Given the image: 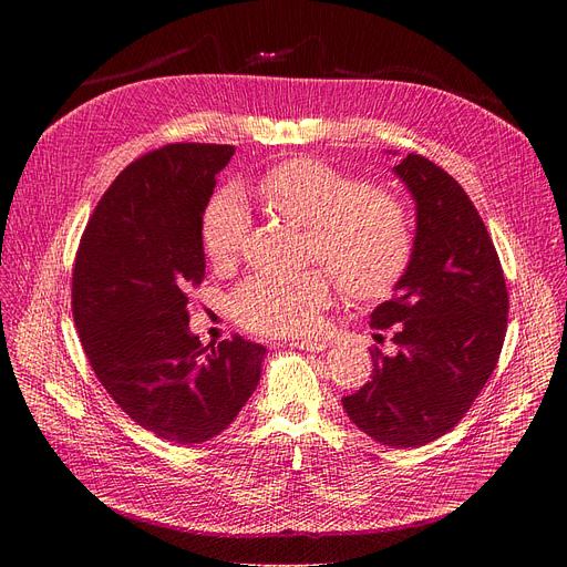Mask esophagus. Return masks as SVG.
Returning a JSON list of instances; mask_svg holds the SVG:
<instances>
[{
	"label": "esophagus",
	"mask_w": 567,
	"mask_h": 567,
	"mask_svg": "<svg viewBox=\"0 0 567 567\" xmlns=\"http://www.w3.org/2000/svg\"><path fill=\"white\" fill-rule=\"evenodd\" d=\"M291 347H296V349H301V351H315V353H319V351H323L326 347H329V342H326V340H291L289 342Z\"/></svg>",
	"instance_id": "1"
}]
</instances>
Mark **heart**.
I'll return each instance as SVG.
<instances>
[{"mask_svg": "<svg viewBox=\"0 0 567 567\" xmlns=\"http://www.w3.org/2000/svg\"><path fill=\"white\" fill-rule=\"evenodd\" d=\"M255 197L280 218L308 227V255L323 261L349 299L374 303L404 280L415 227L406 204L368 178L315 158H291L266 169ZM250 229V214L231 188L214 195L202 216V246L216 266L234 261ZM336 280L326 268L296 276H252L229 299L236 323L264 336L312 331L333 301Z\"/></svg>", "mask_w": 567, "mask_h": 567, "instance_id": "b5f03b06", "label": "heart"}]
</instances>
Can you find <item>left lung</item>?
Instances as JSON below:
<instances>
[{"instance_id": "1", "label": "left lung", "mask_w": 567, "mask_h": 567, "mask_svg": "<svg viewBox=\"0 0 567 567\" xmlns=\"http://www.w3.org/2000/svg\"><path fill=\"white\" fill-rule=\"evenodd\" d=\"M393 169L415 199V250L370 326L391 329L398 351L372 347V381L342 406L374 441L419 449L451 432L485 389L511 303L492 236L464 188L419 154Z\"/></svg>"}]
</instances>
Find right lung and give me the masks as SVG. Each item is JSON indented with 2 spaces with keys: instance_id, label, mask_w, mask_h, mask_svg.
<instances>
[{
  "instance_id": "add662e5",
  "label": "right lung",
  "mask_w": 567,
  "mask_h": 567,
  "mask_svg": "<svg viewBox=\"0 0 567 567\" xmlns=\"http://www.w3.org/2000/svg\"><path fill=\"white\" fill-rule=\"evenodd\" d=\"M234 146L178 142L118 174L89 218L71 310L107 395L156 436L193 445L231 425L266 349L234 336L204 347L188 291L204 280L202 216Z\"/></svg>"
}]
</instances>
